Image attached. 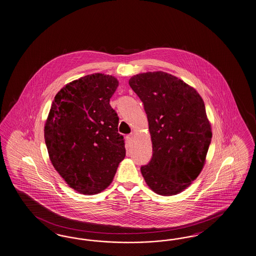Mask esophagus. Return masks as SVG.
Here are the masks:
<instances>
[{"label":"esophagus","mask_w":256,"mask_h":256,"mask_svg":"<svg viewBox=\"0 0 256 256\" xmlns=\"http://www.w3.org/2000/svg\"><path fill=\"white\" fill-rule=\"evenodd\" d=\"M133 138H134V134H133V133H130V134H128V135L126 136V139H128V141H132Z\"/></svg>","instance_id":"esophagus-1"}]
</instances>
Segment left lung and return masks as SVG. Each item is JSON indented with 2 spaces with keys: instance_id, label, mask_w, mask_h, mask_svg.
<instances>
[{
  "instance_id": "obj_1",
  "label": "left lung",
  "mask_w": 256,
  "mask_h": 256,
  "mask_svg": "<svg viewBox=\"0 0 256 256\" xmlns=\"http://www.w3.org/2000/svg\"><path fill=\"white\" fill-rule=\"evenodd\" d=\"M128 84L142 100L152 143V158L141 172L157 194L184 190L202 172L212 124L194 88L164 72L133 75Z\"/></svg>"
}]
</instances>
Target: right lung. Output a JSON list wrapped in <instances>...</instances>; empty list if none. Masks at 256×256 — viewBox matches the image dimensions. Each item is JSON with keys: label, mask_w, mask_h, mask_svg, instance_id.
Masks as SVG:
<instances>
[{"label": "right lung", "mask_w": 256, "mask_h": 256, "mask_svg": "<svg viewBox=\"0 0 256 256\" xmlns=\"http://www.w3.org/2000/svg\"><path fill=\"white\" fill-rule=\"evenodd\" d=\"M119 81L93 73L58 92L44 124V141L54 168L74 190L97 194L112 184L126 156L119 118L110 99Z\"/></svg>", "instance_id": "right-lung-1"}]
</instances>
